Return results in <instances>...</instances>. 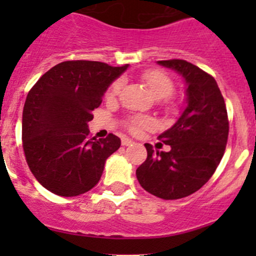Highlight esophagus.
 Wrapping results in <instances>:
<instances>
[{"label":"esophagus","instance_id":"34e87169","mask_svg":"<svg viewBox=\"0 0 256 256\" xmlns=\"http://www.w3.org/2000/svg\"><path fill=\"white\" fill-rule=\"evenodd\" d=\"M133 141L130 138H128V137H124L123 140H122V144L123 146H132Z\"/></svg>","mask_w":256,"mask_h":256}]
</instances>
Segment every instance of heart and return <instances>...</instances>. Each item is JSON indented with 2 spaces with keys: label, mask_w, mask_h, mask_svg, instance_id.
<instances>
[{
  "label": "heart",
  "mask_w": 256,
  "mask_h": 256,
  "mask_svg": "<svg viewBox=\"0 0 256 256\" xmlns=\"http://www.w3.org/2000/svg\"><path fill=\"white\" fill-rule=\"evenodd\" d=\"M142 79L144 83L148 86L151 94L155 96L158 100H164L168 98L173 94L174 92V83L170 79V76H166L165 73L160 72V70H148L142 74ZM122 87H123V80L122 79H116L115 82L112 83V86L108 87V92H106V97L108 98H114L119 94ZM154 126V120L150 118H138V119H132L130 123V128L133 132L142 130V128H150Z\"/></svg>",
  "instance_id": "b5f03b06"
}]
</instances>
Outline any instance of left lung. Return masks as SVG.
<instances>
[{
	"label": "left lung",
	"instance_id": "1",
	"mask_svg": "<svg viewBox=\"0 0 256 256\" xmlns=\"http://www.w3.org/2000/svg\"><path fill=\"white\" fill-rule=\"evenodd\" d=\"M176 70L186 82V108L168 130L158 137L170 150L154 151L136 176L142 188L164 200L191 195L210 180L220 162L228 140L227 108L216 79L186 60L158 61Z\"/></svg>",
	"mask_w": 256,
	"mask_h": 256
}]
</instances>
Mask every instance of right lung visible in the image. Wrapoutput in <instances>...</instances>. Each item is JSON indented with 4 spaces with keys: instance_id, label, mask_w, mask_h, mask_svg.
Listing matches in <instances>:
<instances>
[{
    "instance_id": "right-lung-1",
    "label": "right lung",
    "mask_w": 256,
    "mask_h": 256,
    "mask_svg": "<svg viewBox=\"0 0 256 256\" xmlns=\"http://www.w3.org/2000/svg\"><path fill=\"white\" fill-rule=\"evenodd\" d=\"M128 68L100 61H64L46 72L26 96L22 148L36 180L58 196L82 195L96 186L120 138L90 136L88 122L108 86Z\"/></svg>"
}]
</instances>
